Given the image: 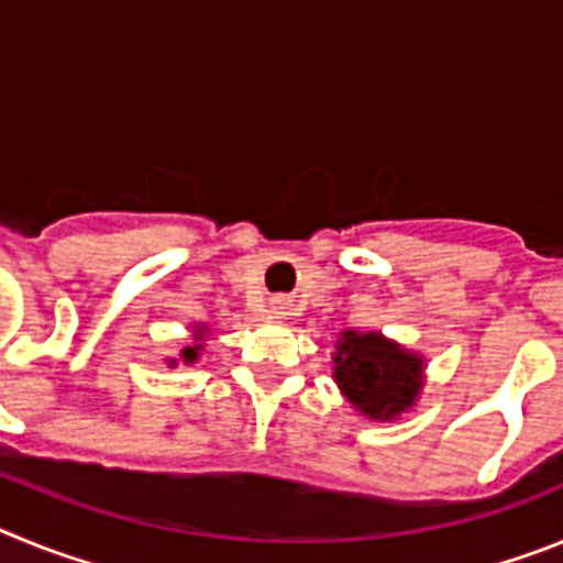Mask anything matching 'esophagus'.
Wrapping results in <instances>:
<instances>
[{
	"mask_svg": "<svg viewBox=\"0 0 563 563\" xmlns=\"http://www.w3.org/2000/svg\"><path fill=\"white\" fill-rule=\"evenodd\" d=\"M287 310H290V301H287V298H276V301H273V307H271V312L276 318L287 316Z\"/></svg>",
	"mask_w": 563,
	"mask_h": 563,
	"instance_id": "esophagus-1",
	"label": "esophagus"
}]
</instances>
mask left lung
<instances>
[{
    "label": "left lung",
    "mask_w": 563,
    "mask_h": 563,
    "mask_svg": "<svg viewBox=\"0 0 563 563\" xmlns=\"http://www.w3.org/2000/svg\"><path fill=\"white\" fill-rule=\"evenodd\" d=\"M332 380L352 409L377 422L400 420L426 386V357L383 332L343 330L332 352Z\"/></svg>",
    "instance_id": "left-lung-1"
}]
</instances>
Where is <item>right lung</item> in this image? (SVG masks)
Listing matches in <instances>:
<instances>
[{"label": "right lung", "mask_w": 563, "mask_h": 563, "mask_svg": "<svg viewBox=\"0 0 563 563\" xmlns=\"http://www.w3.org/2000/svg\"><path fill=\"white\" fill-rule=\"evenodd\" d=\"M191 343L188 346H183L180 350V361L186 363V366H191V363L200 361L202 350H206V341H208V324H191ZM168 366H177V357H168Z\"/></svg>", "instance_id": "obj_1"}]
</instances>
